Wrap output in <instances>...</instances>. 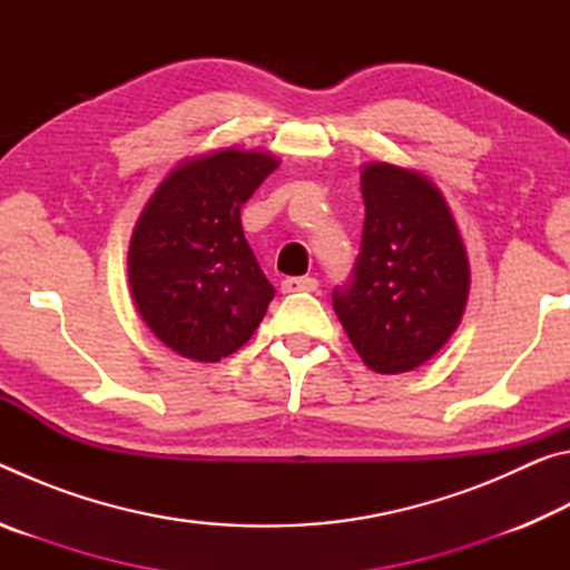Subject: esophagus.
<instances>
[{
	"mask_svg": "<svg viewBox=\"0 0 570 570\" xmlns=\"http://www.w3.org/2000/svg\"><path fill=\"white\" fill-rule=\"evenodd\" d=\"M320 282L314 276H302V278H284L282 292L284 294H296V292H316Z\"/></svg>",
	"mask_w": 570,
	"mask_h": 570,
	"instance_id": "obj_1",
	"label": "esophagus"
}]
</instances>
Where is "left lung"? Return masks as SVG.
Segmentation results:
<instances>
[{
    "mask_svg": "<svg viewBox=\"0 0 570 570\" xmlns=\"http://www.w3.org/2000/svg\"><path fill=\"white\" fill-rule=\"evenodd\" d=\"M362 198V250L352 286L332 294L334 312L372 372H412L462 322L468 250L445 196L420 170L364 163Z\"/></svg>",
    "mask_w": 570,
    "mask_h": 570,
    "instance_id": "obj_1",
    "label": "left lung"
}]
</instances>
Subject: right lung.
<instances>
[{"instance_id":"obj_1","label":"right lung","mask_w":570,"mask_h":570,"mask_svg":"<svg viewBox=\"0 0 570 570\" xmlns=\"http://www.w3.org/2000/svg\"><path fill=\"white\" fill-rule=\"evenodd\" d=\"M268 150L238 146L180 160L135 220L128 282L158 340L190 362L238 352L262 324L268 284L240 226V206L278 168Z\"/></svg>"}]
</instances>
